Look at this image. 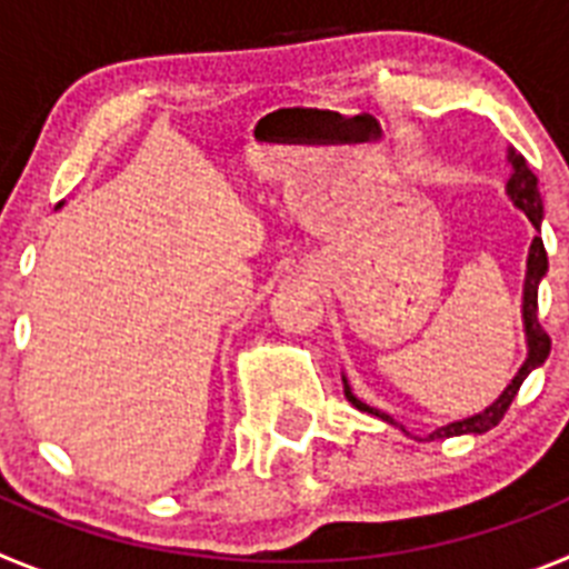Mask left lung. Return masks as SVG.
Here are the masks:
<instances>
[{"mask_svg":"<svg viewBox=\"0 0 569 569\" xmlns=\"http://www.w3.org/2000/svg\"><path fill=\"white\" fill-rule=\"evenodd\" d=\"M507 159H510V164H512L510 182H507V196H510L516 208L525 210L527 219L532 222V228L541 230V219H545V204H541L539 179H536V173L527 168L525 156H519L516 150H510V156H507ZM545 273H547V250H545V241H541V236H536V239H532V244H530V256H527L525 305H521V308H525V333H527V359H525V365L519 367V373L512 376L510 385L505 387V393L492 401L487 410L470 416V419H461V421H453V425L439 427V430H433V433L427 436L425 441L450 439V436H465V433H487V430H492V427L505 419L507 410H510L512 399H516V393H519L521 381H525L527 376L536 370V367L545 365V359L550 356V336H547L545 330H541V325H539V284H541V279H545ZM341 381H345L347 401H350L356 410H361V413H370V416H379V419L387 421V425H396V421L390 419L387 413H381V410H376V407H370V405H365L361 399H356L353 390H350V385H347L345 376H341Z\"/></svg>","mask_w":569,"mask_h":569,"instance_id":"obj_1","label":"left lung"}]
</instances>
